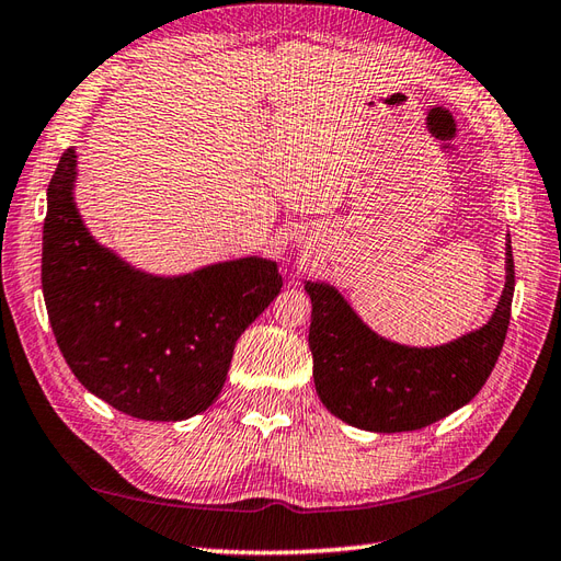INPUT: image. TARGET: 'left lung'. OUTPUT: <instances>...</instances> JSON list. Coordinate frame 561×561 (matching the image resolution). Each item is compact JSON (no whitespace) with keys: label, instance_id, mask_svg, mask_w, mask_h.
I'll list each match as a JSON object with an SVG mask.
<instances>
[{"label":"left lung","instance_id":"8db88e82","mask_svg":"<svg viewBox=\"0 0 561 561\" xmlns=\"http://www.w3.org/2000/svg\"><path fill=\"white\" fill-rule=\"evenodd\" d=\"M309 350L323 407L354 428L419 431L469 404L485 386L507 335L514 297L512 240L504 248V288L481 328L435 347L400 345L371 331L337 288L307 280Z\"/></svg>","mask_w":561,"mask_h":561}]
</instances>
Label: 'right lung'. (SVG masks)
Segmentation results:
<instances>
[{"label": "right lung", "mask_w": 561, "mask_h": 561, "mask_svg": "<svg viewBox=\"0 0 561 561\" xmlns=\"http://www.w3.org/2000/svg\"><path fill=\"white\" fill-rule=\"evenodd\" d=\"M68 147L47 187L43 293L73 376L118 412L185 421L221 392L238 337L283 288L278 264L242 256L154 276L92 238Z\"/></svg>", "instance_id": "obj_1"}]
</instances>
